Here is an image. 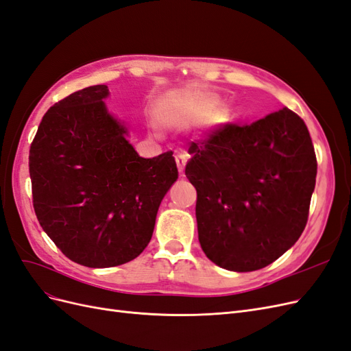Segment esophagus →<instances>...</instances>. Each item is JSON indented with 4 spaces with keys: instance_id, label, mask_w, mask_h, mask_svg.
Here are the masks:
<instances>
[{
    "instance_id": "esophagus-1",
    "label": "esophagus",
    "mask_w": 351,
    "mask_h": 351,
    "mask_svg": "<svg viewBox=\"0 0 351 351\" xmlns=\"http://www.w3.org/2000/svg\"><path fill=\"white\" fill-rule=\"evenodd\" d=\"M187 159H189V156L184 152H180V154L176 155V162H177V167H178V171L182 176L184 173V167L187 164Z\"/></svg>"
}]
</instances>
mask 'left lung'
Here are the masks:
<instances>
[{"mask_svg":"<svg viewBox=\"0 0 351 351\" xmlns=\"http://www.w3.org/2000/svg\"><path fill=\"white\" fill-rule=\"evenodd\" d=\"M190 152L186 176L197 192V232L208 259L250 272L299 240L317 169L299 115L284 107L252 124H226Z\"/></svg>","mask_w":351,"mask_h":351,"instance_id":"obj_1","label":"left lung"}]
</instances>
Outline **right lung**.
I'll use <instances>...</instances> for the list:
<instances>
[{"instance_id":"right-lung-1","label":"right lung","mask_w":351,"mask_h":351,"mask_svg":"<svg viewBox=\"0 0 351 351\" xmlns=\"http://www.w3.org/2000/svg\"><path fill=\"white\" fill-rule=\"evenodd\" d=\"M108 88L69 95L42 117L29 151L35 214L83 267L130 262L151 241L161 200L178 178L173 152L142 158L107 111Z\"/></svg>"}]
</instances>
